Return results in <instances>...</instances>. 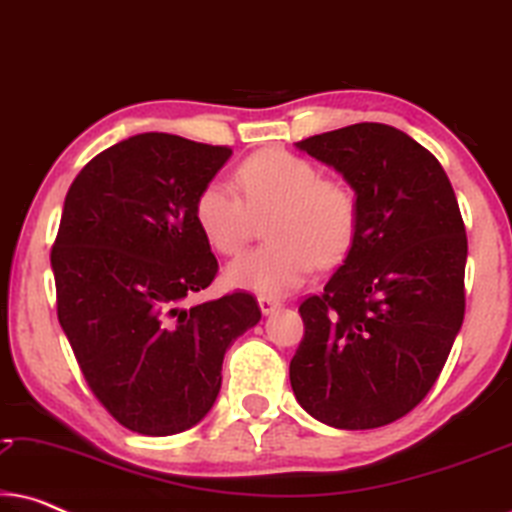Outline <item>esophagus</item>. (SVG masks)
<instances>
[{"label":"esophagus","mask_w":512,"mask_h":512,"mask_svg":"<svg viewBox=\"0 0 512 512\" xmlns=\"http://www.w3.org/2000/svg\"><path fill=\"white\" fill-rule=\"evenodd\" d=\"M258 305H261V312L268 317V314L277 312L279 307H282V303H279L277 298H270V296H258Z\"/></svg>","instance_id":"34e87169"}]
</instances>
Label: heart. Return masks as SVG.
Instances as JSON below:
<instances>
[{
  "label": "heart",
  "mask_w": 512,
  "mask_h": 512,
  "mask_svg": "<svg viewBox=\"0 0 512 512\" xmlns=\"http://www.w3.org/2000/svg\"><path fill=\"white\" fill-rule=\"evenodd\" d=\"M237 187L212 181L195 200L200 233L221 254L233 256L249 242L254 216L265 221L270 242L237 256L226 268L235 289L284 296L312 275L314 265L335 263L352 247L359 205L342 181L321 179L319 167L282 149L244 160Z\"/></svg>",
  "instance_id": "b5f03b06"
}]
</instances>
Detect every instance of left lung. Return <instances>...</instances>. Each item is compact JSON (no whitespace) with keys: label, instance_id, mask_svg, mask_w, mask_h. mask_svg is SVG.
I'll return each instance as SVG.
<instances>
[{"label":"left lung","instance_id":"left-lung-1","mask_svg":"<svg viewBox=\"0 0 512 512\" xmlns=\"http://www.w3.org/2000/svg\"><path fill=\"white\" fill-rule=\"evenodd\" d=\"M342 174L359 221L321 296L300 305L293 394L333 429H377L436 384L464 321L466 228L433 153L382 123L296 144Z\"/></svg>","mask_w":512,"mask_h":512}]
</instances>
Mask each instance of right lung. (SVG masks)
<instances>
[{"mask_svg": "<svg viewBox=\"0 0 512 512\" xmlns=\"http://www.w3.org/2000/svg\"><path fill=\"white\" fill-rule=\"evenodd\" d=\"M230 156L144 132L90 160L62 207L51 251L60 326L93 394L144 436L198 424L226 349L261 321L249 293L184 305L219 270L195 200Z\"/></svg>", "mask_w": 512, "mask_h": 512, "instance_id": "obj_1", "label": "right lung"}]
</instances>
